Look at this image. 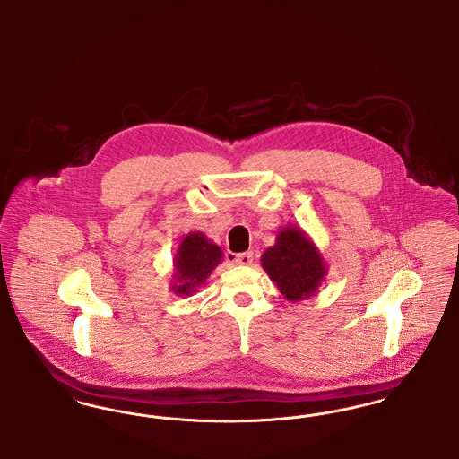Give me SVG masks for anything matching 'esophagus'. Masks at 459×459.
Masks as SVG:
<instances>
[{"mask_svg":"<svg viewBox=\"0 0 459 459\" xmlns=\"http://www.w3.org/2000/svg\"><path fill=\"white\" fill-rule=\"evenodd\" d=\"M236 263L242 264V266H249L253 263V253L247 251V253H240L236 256Z\"/></svg>","mask_w":459,"mask_h":459,"instance_id":"esophagus-1","label":"esophagus"}]
</instances>
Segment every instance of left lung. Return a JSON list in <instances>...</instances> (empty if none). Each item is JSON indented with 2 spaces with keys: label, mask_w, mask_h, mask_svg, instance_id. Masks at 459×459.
<instances>
[{
  "label": "left lung",
  "mask_w": 459,
  "mask_h": 459,
  "mask_svg": "<svg viewBox=\"0 0 459 459\" xmlns=\"http://www.w3.org/2000/svg\"><path fill=\"white\" fill-rule=\"evenodd\" d=\"M263 270L287 301L309 299L327 277V263L299 227L285 225L262 255Z\"/></svg>",
  "instance_id": "8db88e82"
}]
</instances>
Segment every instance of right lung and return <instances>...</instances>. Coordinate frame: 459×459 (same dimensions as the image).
<instances>
[{
  "label": "right lung",
  "instance_id": "1",
  "mask_svg": "<svg viewBox=\"0 0 459 459\" xmlns=\"http://www.w3.org/2000/svg\"><path fill=\"white\" fill-rule=\"evenodd\" d=\"M221 260L220 246L203 232H189L182 238L175 253L172 290L177 296H193Z\"/></svg>",
  "mask_w": 459,
  "mask_h": 459
}]
</instances>
